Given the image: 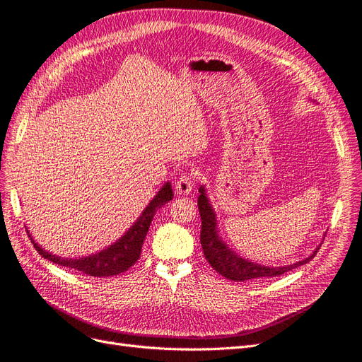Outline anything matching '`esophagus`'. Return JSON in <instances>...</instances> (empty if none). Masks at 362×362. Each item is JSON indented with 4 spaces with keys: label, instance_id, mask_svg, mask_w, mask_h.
I'll return each instance as SVG.
<instances>
[{
    "label": "esophagus",
    "instance_id": "1",
    "mask_svg": "<svg viewBox=\"0 0 362 362\" xmlns=\"http://www.w3.org/2000/svg\"><path fill=\"white\" fill-rule=\"evenodd\" d=\"M194 182L195 179L188 173H183L182 176L176 182V189L179 194H189L194 188Z\"/></svg>",
    "mask_w": 362,
    "mask_h": 362
}]
</instances>
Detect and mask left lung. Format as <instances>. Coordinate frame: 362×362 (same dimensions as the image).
I'll return each instance as SVG.
<instances>
[{"label": "left lung", "instance_id": "1", "mask_svg": "<svg viewBox=\"0 0 362 362\" xmlns=\"http://www.w3.org/2000/svg\"><path fill=\"white\" fill-rule=\"evenodd\" d=\"M200 197H198V211H200L202 216V233H200V242L203 247L204 257L209 262L214 269L226 276L227 279H231V281H247V279L252 278H269V276H276V275H283L295 267L308 263L314 255L317 254V250L314 251L310 257L300 260L295 264H288V266H281V267H269V266H262L257 263H252L242 259L240 255L236 252H233L227 245L221 240L216 231V218L215 212L209 203L204 186H202L200 189Z\"/></svg>", "mask_w": 362, "mask_h": 362}]
</instances>
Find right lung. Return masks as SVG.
Listing matches in <instances>:
<instances>
[{
    "label": "right lung",
    "mask_w": 362,
    "mask_h": 362,
    "mask_svg": "<svg viewBox=\"0 0 362 362\" xmlns=\"http://www.w3.org/2000/svg\"><path fill=\"white\" fill-rule=\"evenodd\" d=\"M173 189L170 182H167L162 189L156 194V197L148 203V206L144 209V212L141 214L134 226L127 230L124 235L115 242L111 247L105 248L100 252H96L93 255H88V257H81V259H62L57 257V255H52L51 252L45 251L40 248L39 245L31 239L34 248L37 250V252L45 257L46 260H49L55 264H60L64 267H69V269H75L83 272L90 276H111V275H119L124 271L129 269L131 266L136 263V260L141 255V248L146 239V235L148 231V227L151 224V219H153V215L156 214L158 209H160L165 203H168L173 198Z\"/></svg>",
    "instance_id": "1"
}]
</instances>
